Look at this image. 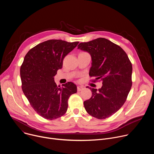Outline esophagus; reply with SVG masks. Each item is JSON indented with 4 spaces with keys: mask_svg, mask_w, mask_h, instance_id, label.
I'll list each match as a JSON object with an SVG mask.
<instances>
[{
    "mask_svg": "<svg viewBox=\"0 0 154 154\" xmlns=\"http://www.w3.org/2000/svg\"><path fill=\"white\" fill-rule=\"evenodd\" d=\"M83 89V88L82 86H77V91H80Z\"/></svg>",
    "mask_w": 154,
    "mask_h": 154,
    "instance_id": "1",
    "label": "esophagus"
}]
</instances>
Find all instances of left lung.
Masks as SVG:
<instances>
[{
	"instance_id": "obj_1",
	"label": "left lung",
	"mask_w": 154,
	"mask_h": 154,
	"mask_svg": "<svg viewBox=\"0 0 154 154\" xmlns=\"http://www.w3.org/2000/svg\"><path fill=\"white\" fill-rule=\"evenodd\" d=\"M78 49L92 60L89 75L102 81L100 89L91 88V97L84 102L87 113L99 119L112 116L125 103L131 89L132 65L125 51L109 40L99 38L81 42Z\"/></svg>"
}]
</instances>
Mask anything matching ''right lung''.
<instances>
[{"mask_svg": "<svg viewBox=\"0 0 154 154\" xmlns=\"http://www.w3.org/2000/svg\"><path fill=\"white\" fill-rule=\"evenodd\" d=\"M79 42H69L61 39L42 42L26 55L20 69L22 89L32 107L41 117L55 119L68 109V100L77 93L72 82L57 86L54 77L62 68L64 58Z\"/></svg>", "mask_w": 154, "mask_h": 154, "instance_id": "obj_1", "label": "right lung"}]
</instances>
